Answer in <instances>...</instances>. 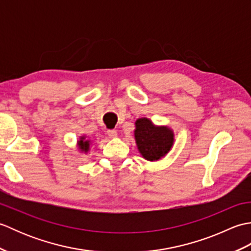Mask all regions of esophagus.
Instances as JSON below:
<instances>
[{
    "label": "esophagus",
    "mask_w": 251,
    "mask_h": 251,
    "mask_svg": "<svg viewBox=\"0 0 251 251\" xmlns=\"http://www.w3.org/2000/svg\"><path fill=\"white\" fill-rule=\"evenodd\" d=\"M106 134H108V136L110 138H116L117 137V132L115 129H109L108 131H106Z\"/></svg>",
    "instance_id": "obj_1"
}]
</instances>
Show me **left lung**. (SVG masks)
Segmentation results:
<instances>
[{"label":"left lung","mask_w":251,"mask_h":251,"mask_svg":"<svg viewBox=\"0 0 251 251\" xmlns=\"http://www.w3.org/2000/svg\"><path fill=\"white\" fill-rule=\"evenodd\" d=\"M134 136L141 156L149 162H156L166 156L175 142V132L167 125H155L148 117L135 122Z\"/></svg>","instance_id":"1"}]
</instances>
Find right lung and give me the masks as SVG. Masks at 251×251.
I'll list each match as a JSON object with an SVG mask.
<instances>
[{
	"instance_id": "1",
	"label": "right lung",
	"mask_w": 251,
	"mask_h": 251,
	"mask_svg": "<svg viewBox=\"0 0 251 251\" xmlns=\"http://www.w3.org/2000/svg\"><path fill=\"white\" fill-rule=\"evenodd\" d=\"M76 147L79 152L83 154H87L90 150V147H92V141H90L85 135H82L78 138V140L76 142Z\"/></svg>"
}]
</instances>
